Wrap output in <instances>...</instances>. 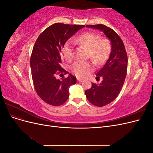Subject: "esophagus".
<instances>
[{"label": "esophagus", "mask_w": 153, "mask_h": 153, "mask_svg": "<svg viewBox=\"0 0 153 153\" xmlns=\"http://www.w3.org/2000/svg\"><path fill=\"white\" fill-rule=\"evenodd\" d=\"M77 80L78 81V82H82L83 80H83L82 79V78H77Z\"/></svg>", "instance_id": "1"}]
</instances>
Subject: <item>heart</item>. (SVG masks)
<instances>
[{
    "mask_svg": "<svg viewBox=\"0 0 153 153\" xmlns=\"http://www.w3.org/2000/svg\"><path fill=\"white\" fill-rule=\"evenodd\" d=\"M73 41L89 50L90 58L98 65L103 64L109 56L111 50L110 41L106 38L102 39L99 34L86 32L73 38ZM63 55L68 61L73 59V50L70 41H68L64 45ZM92 69L93 66L91 62L88 61H77L71 66L72 72L80 77L85 76Z\"/></svg>",
    "mask_w": 153,
    "mask_h": 153,
    "instance_id": "heart-1",
    "label": "heart"
}]
</instances>
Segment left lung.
<instances>
[{
    "label": "left lung",
    "mask_w": 153,
    "mask_h": 153,
    "mask_svg": "<svg viewBox=\"0 0 153 153\" xmlns=\"http://www.w3.org/2000/svg\"><path fill=\"white\" fill-rule=\"evenodd\" d=\"M87 27L99 29L110 40L112 50L105 65L97 73V79L103 78L100 84L92 83L85 91L88 101L96 106L110 103L118 96L127 74L128 55L123 41L113 29L103 24L88 25Z\"/></svg>",
    "instance_id": "obj_1"
}]
</instances>
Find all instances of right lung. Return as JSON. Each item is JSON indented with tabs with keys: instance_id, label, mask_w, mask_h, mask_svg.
I'll return each instance as SVG.
<instances>
[{
	"instance_id": "add662e5",
	"label": "right lung",
	"mask_w": 153,
	"mask_h": 153,
	"mask_svg": "<svg viewBox=\"0 0 153 153\" xmlns=\"http://www.w3.org/2000/svg\"><path fill=\"white\" fill-rule=\"evenodd\" d=\"M84 27L55 23L36 41L30 59L32 78L36 93L45 103L55 106L64 104L69 98V87L76 83L71 74L61 80L55 76L69 73L61 67L62 49L68 39Z\"/></svg>"
}]
</instances>
